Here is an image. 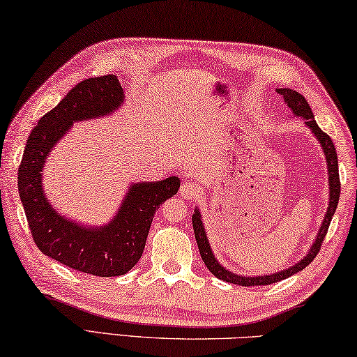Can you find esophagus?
Segmentation results:
<instances>
[{"label": "esophagus", "mask_w": 357, "mask_h": 357, "mask_svg": "<svg viewBox=\"0 0 357 357\" xmlns=\"http://www.w3.org/2000/svg\"><path fill=\"white\" fill-rule=\"evenodd\" d=\"M199 191H201L199 183L195 182V180H188V182H185L182 186H180V195H182L185 199H192V197H195Z\"/></svg>", "instance_id": "34e87169"}]
</instances>
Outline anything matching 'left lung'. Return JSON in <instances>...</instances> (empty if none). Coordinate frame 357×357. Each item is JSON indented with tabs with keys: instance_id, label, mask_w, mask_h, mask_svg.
<instances>
[{
	"instance_id": "8db88e82",
	"label": "left lung",
	"mask_w": 357,
	"mask_h": 357,
	"mask_svg": "<svg viewBox=\"0 0 357 357\" xmlns=\"http://www.w3.org/2000/svg\"><path fill=\"white\" fill-rule=\"evenodd\" d=\"M277 91L284 98V102L288 104V107L291 110H293V114L296 116H301V119L305 120V125L310 128L313 136L319 140L321 147H323L326 161H327V171H329V207H327L324 220H323V223H321L318 236H317V238H314V242L310 247V250H308V253L303 256V259L296 262L294 266L283 268V271H280V272L271 273V275H258V277L237 275V273H232L231 271H226V268L220 264L217 258H215V255L212 253V248H210V243H208V238L206 234V227H204V225H202L199 208H196L195 213H192V229H195V237H196L197 247H199V253H201L204 264L207 266L208 271L212 272L217 278L225 280V282H227V283L238 284V286L272 284V283L282 282V280L294 275V273L301 272L302 268H305L319 253L321 245H323L324 237L327 234V229H329L332 217H334V213H335L338 199H340V177H338V161H337V151L334 147V142H332V139L327 136L326 132L321 131V128L317 125V121H314V119H313V112H312L310 106H308L307 99L303 98L301 93H297L291 89H278Z\"/></svg>"
}]
</instances>
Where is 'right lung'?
Returning a JSON list of instances; mask_svg holds the SVG:
<instances>
[{"instance_id":"right-lung-1","label":"right lung","mask_w":357,"mask_h":357,"mask_svg":"<svg viewBox=\"0 0 357 357\" xmlns=\"http://www.w3.org/2000/svg\"><path fill=\"white\" fill-rule=\"evenodd\" d=\"M116 75L82 80L38 121L19 166V195L31 237L45 256L96 277L125 275L144 253L158 207L180 188L178 177L132 183L115 217L104 226H84L50 206L43 188L45 160L74 123L107 116L123 106Z\"/></svg>"}]
</instances>
